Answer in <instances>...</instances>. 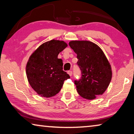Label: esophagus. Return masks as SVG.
Segmentation results:
<instances>
[{
	"instance_id": "34e87169",
	"label": "esophagus",
	"mask_w": 134,
	"mask_h": 134,
	"mask_svg": "<svg viewBox=\"0 0 134 134\" xmlns=\"http://www.w3.org/2000/svg\"><path fill=\"white\" fill-rule=\"evenodd\" d=\"M67 73L69 74L70 76H71L72 74V71H68Z\"/></svg>"
}]
</instances>
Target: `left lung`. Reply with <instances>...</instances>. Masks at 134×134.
<instances>
[{
  "instance_id": "8db88e82",
  "label": "left lung",
  "mask_w": 134,
  "mask_h": 134,
  "mask_svg": "<svg viewBox=\"0 0 134 134\" xmlns=\"http://www.w3.org/2000/svg\"><path fill=\"white\" fill-rule=\"evenodd\" d=\"M71 48L77 54L81 77L74 80L78 93L92 100L102 94L112 79L110 65L99 46L87 41H72Z\"/></svg>"
}]
</instances>
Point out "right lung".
<instances>
[{"label":"right lung","mask_w":134,"mask_h":134,"mask_svg":"<svg viewBox=\"0 0 134 134\" xmlns=\"http://www.w3.org/2000/svg\"><path fill=\"white\" fill-rule=\"evenodd\" d=\"M67 47L64 41L51 40L42 44L31 55L26 67L27 78L32 89L42 97H50L60 91L64 80L70 78L63 70L58 58Z\"/></svg>","instance_id":"obj_1"}]
</instances>
